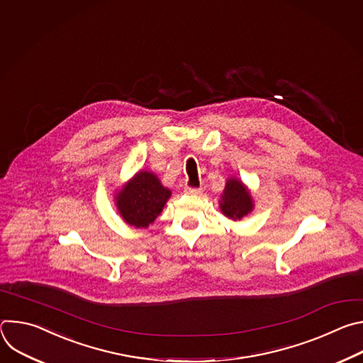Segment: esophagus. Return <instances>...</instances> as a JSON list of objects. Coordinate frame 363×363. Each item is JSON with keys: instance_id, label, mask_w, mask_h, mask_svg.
<instances>
[{"instance_id": "1", "label": "esophagus", "mask_w": 363, "mask_h": 363, "mask_svg": "<svg viewBox=\"0 0 363 363\" xmlns=\"http://www.w3.org/2000/svg\"><path fill=\"white\" fill-rule=\"evenodd\" d=\"M184 192L188 194V195H196V194L201 192V188L199 186H188V185H185L184 186Z\"/></svg>"}]
</instances>
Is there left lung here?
<instances>
[{
    "instance_id": "left-lung-1",
    "label": "left lung",
    "mask_w": 363,
    "mask_h": 363,
    "mask_svg": "<svg viewBox=\"0 0 363 363\" xmlns=\"http://www.w3.org/2000/svg\"><path fill=\"white\" fill-rule=\"evenodd\" d=\"M220 208L225 217L234 221L241 220L242 217H245L252 211L254 202H252L251 194L240 179L237 178L227 179V184L220 201Z\"/></svg>"
}]
</instances>
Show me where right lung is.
Instances as JSON below:
<instances>
[{
  "instance_id": "1",
  "label": "right lung",
  "mask_w": 363,
  "mask_h": 363,
  "mask_svg": "<svg viewBox=\"0 0 363 363\" xmlns=\"http://www.w3.org/2000/svg\"><path fill=\"white\" fill-rule=\"evenodd\" d=\"M171 191L160 178L147 171H139L116 195V206L123 221L135 228L149 227L162 213Z\"/></svg>"
}]
</instances>
